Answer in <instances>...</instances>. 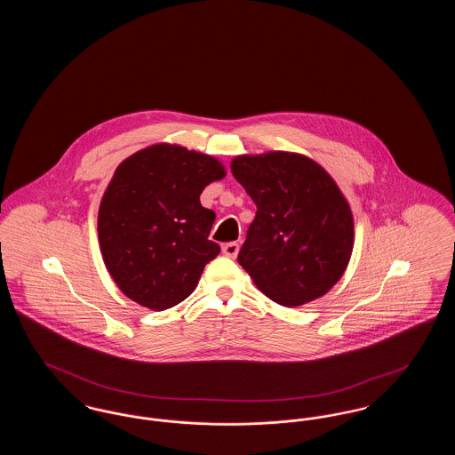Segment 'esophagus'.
Returning a JSON list of instances; mask_svg holds the SVG:
<instances>
[{"label": "esophagus", "instance_id": "1", "mask_svg": "<svg viewBox=\"0 0 455 455\" xmlns=\"http://www.w3.org/2000/svg\"><path fill=\"white\" fill-rule=\"evenodd\" d=\"M238 249H240V245H238L237 242H228V243H225V245L221 247V252H223L227 258L235 259V258H237Z\"/></svg>", "mask_w": 455, "mask_h": 455}]
</instances>
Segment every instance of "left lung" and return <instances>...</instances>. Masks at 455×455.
Here are the masks:
<instances>
[{"instance_id": "8db88e82", "label": "left lung", "mask_w": 455, "mask_h": 455, "mask_svg": "<svg viewBox=\"0 0 455 455\" xmlns=\"http://www.w3.org/2000/svg\"><path fill=\"white\" fill-rule=\"evenodd\" d=\"M230 167L258 206L238 264L284 307L325 295L345 275L355 243L353 213L334 179L300 153L240 155Z\"/></svg>"}]
</instances>
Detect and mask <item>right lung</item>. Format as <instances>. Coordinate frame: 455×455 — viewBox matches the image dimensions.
Returning a JSON list of instances; mask_svg holds the SVG:
<instances>
[{"label":"right lung","instance_id":"obj_1","mask_svg":"<svg viewBox=\"0 0 455 455\" xmlns=\"http://www.w3.org/2000/svg\"><path fill=\"white\" fill-rule=\"evenodd\" d=\"M212 155L158 143L119 164L99 206V243L108 275L141 307L165 310L195 291L220 245L212 242L215 212L203 189L225 177Z\"/></svg>","mask_w":455,"mask_h":455}]
</instances>
